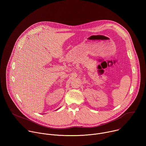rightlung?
Instances as JSON below:
<instances>
[{
	"label": "right lung",
	"instance_id": "right-lung-1",
	"mask_svg": "<svg viewBox=\"0 0 146 146\" xmlns=\"http://www.w3.org/2000/svg\"><path fill=\"white\" fill-rule=\"evenodd\" d=\"M57 110H58V109H57Z\"/></svg>",
	"mask_w": 146,
	"mask_h": 146
}]
</instances>
